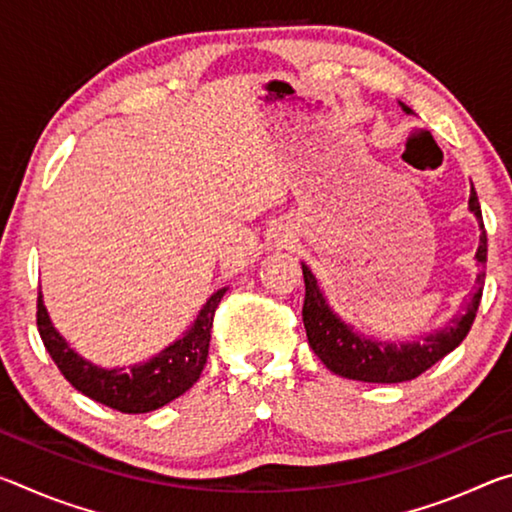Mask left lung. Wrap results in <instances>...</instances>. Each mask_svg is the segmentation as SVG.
Here are the masks:
<instances>
[{
	"mask_svg": "<svg viewBox=\"0 0 512 512\" xmlns=\"http://www.w3.org/2000/svg\"><path fill=\"white\" fill-rule=\"evenodd\" d=\"M406 115H411V108L400 103ZM470 212L476 216L481 228L479 250H476V262L481 266L488 262V237H485L481 205L472 187L470 192ZM302 275H305V305H302V323L307 329L309 348L316 352V357L334 372V375L368 381V384H400L409 381L429 370L433 363L456 350L461 341L470 332L474 323L476 309H479L481 293H483V277L481 271L476 275V289L470 302L465 305L463 314L452 318L447 327L438 332L422 336V341H406V343H388L368 339L359 334L352 325L345 323L334 314V309L327 305L325 293L320 291L316 275L309 271L307 264H302Z\"/></svg>",
	"mask_w": 512,
	"mask_h": 512,
	"instance_id": "left-lung-1",
	"label": "left lung"
}]
</instances>
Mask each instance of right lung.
<instances>
[{
  "mask_svg": "<svg viewBox=\"0 0 512 512\" xmlns=\"http://www.w3.org/2000/svg\"><path fill=\"white\" fill-rule=\"evenodd\" d=\"M225 291L228 289L223 287L212 293L198 311L192 327L178 341L167 345L149 361L128 368L108 370L94 366L92 361L69 348L58 329L51 325L42 293H38V332L49 357L76 391L121 413H149L187 393L201 377L210 350L214 311Z\"/></svg>",
  "mask_w": 512,
  "mask_h": 512,
  "instance_id": "add662e5",
  "label": "right lung"
}]
</instances>
